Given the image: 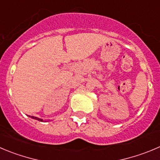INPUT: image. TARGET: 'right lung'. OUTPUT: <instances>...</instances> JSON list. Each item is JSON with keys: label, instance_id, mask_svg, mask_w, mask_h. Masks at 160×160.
I'll return each instance as SVG.
<instances>
[{"label": "right lung", "instance_id": "add662e5", "mask_svg": "<svg viewBox=\"0 0 160 160\" xmlns=\"http://www.w3.org/2000/svg\"><path fill=\"white\" fill-rule=\"evenodd\" d=\"M31 118H33V119H36V120H38V121H40V122H43L44 120L43 119H42V118H38V117H34V116H31Z\"/></svg>", "mask_w": 160, "mask_h": 160}]
</instances>
